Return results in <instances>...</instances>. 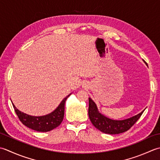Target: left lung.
I'll return each instance as SVG.
<instances>
[{
  "label": "left lung",
  "instance_id": "left-lung-1",
  "mask_svg": "<svg viewBox=\"0 0 160 160\" xmlns=\"http://www.w3.org/2000/svg\"><path fill=\"white\" fill-rule=\"evenodd\" d=\"M144 111V110L139 113L138 115L128 119L123 120H113L108 118L106 116L101 114L97 109L95 103L91 99V98H89L88 115L90 121L95 128L106 134L115 135L127 131L135 124Z\"/></svg>",
  "mask_w": 160,
  "mask_h": 160
}]
</instances>
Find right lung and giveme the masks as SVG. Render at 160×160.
I'll return each instance as SVG.
<instances>
[{"mask_svg": "<svg viewBox=\"0 0 160 160\" xmlns=\"http://www.w3.org/2000/svg\"><path fill=\"white\" fill-rule=\"evenodd\" d=\"M68 95L64 98L59 105L53 112L48 115L40 117H35L27 115L16 108V107L12 103L13 107L20 121L29 128L34 130L38 132H48L57 128L59 126L63 119L65 103L68 97L70 95Z\"/></svg>", "mask_w": 160, "mask_h": 160, "instance_id": "right-lung-1", "label": "right lung"}]
</instances>
